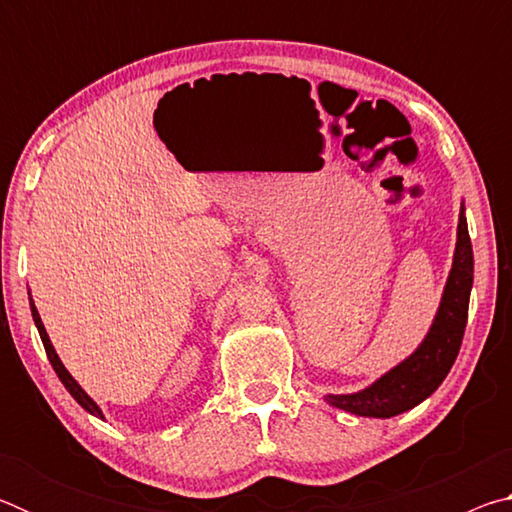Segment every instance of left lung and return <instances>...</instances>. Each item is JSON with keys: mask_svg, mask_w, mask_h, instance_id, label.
Masks as SVG:
<instances>
[{"mask_svg": "<svg viewBox=\"0 0 512 512\" xmlns=\"http://www.w3.org/2000/svg\"><path fill=\"white\" fill-rule=\"evenodd\" d=\"M472 282L474 255L470 235H467L465 205H461L452 268H449L443 298H440L427 336L409 357L384 372L370 386L357 393L325 395V402L361 418H393L427 400L443 384L461 350Z\"/></svg>", "mask_w": 512, "mask_h": 512, "instance_id": "1", "label": "left lung"}]
</instances>
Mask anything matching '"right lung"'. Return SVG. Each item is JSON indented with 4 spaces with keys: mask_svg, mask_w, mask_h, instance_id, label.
I'll list each match as a JSON object with an SVG mask.
<instances>
[{
    "mask_svg": "<svg viewBox=\"0 0 512 512\" xmlns=\"http://www.w3.org/2000/svg\"><path fill=\"white\" fill-rule=\"evenodd\" d=\"M29 302H31V316H33V323H36V327H38V334H40V339H42V345H45V352H47V357H49V363H51V366H54L58 379L63 381V386L67 388L69 395H72L74 400L79 402L85 411H88L90 415H94V418L103 420V411L99 409V404L94 402L92 397L83 391L79 381H76L72 375H69V370L63 366V361H60V357L56 354L54 345H51V341H49L47 329H45V325H42V318H40L38 309H36V302H33V298H29Z\"/></svg>",
    "mask_w": 512,
    "mask_h": 512,
    "instance_id": "1",
    "label": "right lung"
}]
</instances>
